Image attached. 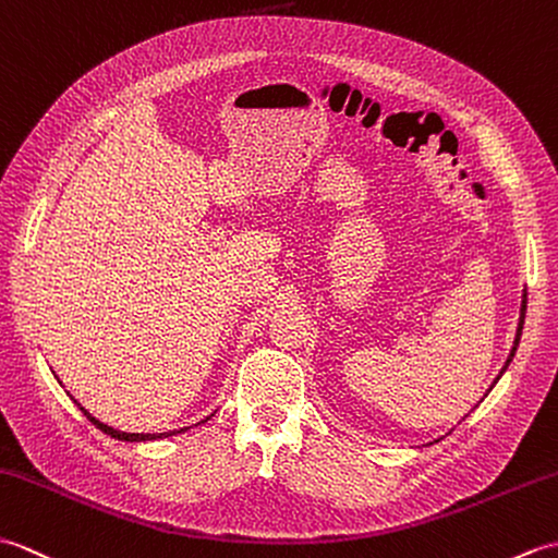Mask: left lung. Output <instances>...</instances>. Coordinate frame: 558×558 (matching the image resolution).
Wrapping results in <instances>:
<instances>
[{"instance_id":"1","label":"left lung","mask_w":558,"mask_h":558,"mask_svg":"<svg viewBox=\"0 0 558 558\" xmlns=\"http://www.w3.org/2000/svg\"><path fill=\"white\" fill-rule=\"evenodd\" d=\"M525 311H527V291H523V303H521V319H518V329H515V339H513V349H511V353H509V357H506V363H504V367H501V373L497 375V379L492 381V387L494 384H497L499 379H501V375L506 373V367L511 365V361H513V355H515V351H518V343H521V333H523V325H525ZM492 387L487 389V393L492 391ZM485 393V396H487ZM439 441V439H437Z\"/></svg>"}]
</instances>
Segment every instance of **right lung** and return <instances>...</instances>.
<instances>
[{"instance_id": "1", "label": "right lung", "mask_w": 558, "mask_h": 558, "mask_svg": "<svg viewBox=\"0 0 558 558\" xmlns=\"http://www.w3.org/2000/svg\"><path fill=\"white\" fill-rule=\"evenodd\" d=\"M73 403H76V405L81 408V413H83L85 417H88L97 429H102L105 435H109L111 439H119V441H155V439H167V437H174V435H181V432H189V429H191V427H181V429H171V432H159V435H135V432H121V429H114V427H109V425L100 423V420L93 417L88 411H85V408H83L76 399H73ZM209 417H213V415H207L205 420H201V423H195V427L207 423Z\"/></svg>"}]
</instances>
